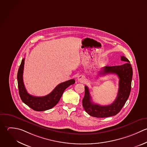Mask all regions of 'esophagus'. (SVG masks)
<instances>
[{
    "label": "esophagus",
    "mask_w": 147,
    "mask_h": 147,
    "mask_svg": "<svg viewBox=\"0 0 147 147\" xmlns=\"http://www.w3.org/2000/svg\"><path fill=\"white\" fill-rule=\"evenodd\" d=\"M78 80L80 81H83L85 80V77L82 75H80L78 77Z\"/></svg>",
    "instance_id": "34e87169"
}]
</instances>
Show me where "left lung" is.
Here are the masks:
<instances>
[{"label": "left lung", "instance_id": "obj_1", "mask_svg": "<svg viewBox=\"0 0 147 147\" xmlns=\"http://www.w3.org/2000/svg\"><path fill=\"white\" fill-rule=\"evenodd\" d=\"M121 60L125 63L122 65L105 66L99 72L100 75L115 74L119 78V88L117 98L112 104L101 106L93 104L88 86H85V96L82 100V105L90 116L104 118L116 115L120 112L127 101L131 90V82L133 70L129 61L124 56L121 57Z\"/></svg>", "mask_w": 147, "mask_h": 147}]
</instances>
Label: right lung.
I'll return each mask as SVG.
<instances>
[{
    "label": "right lung",
    "mask_w": 147,
    "mask_h": 147,
    "mask_svg": "<svg viewBox=\"0 0 147 147\" xmlns=\"http://www.w3.org/2000/svg\"><path fill=\"white\" fill-rule=\"evenodd\" d=\"M24 59L23 58L22 60L17 74L19 93L22 101L35 111H45L51 109L58 104L65 90L75 83V80L72 79L59 84L50 94L45 96L35 97L30 95L27 93L23 81Z\"/></svg>",
    "instance_id": "obj_1"
}]
</instances>
